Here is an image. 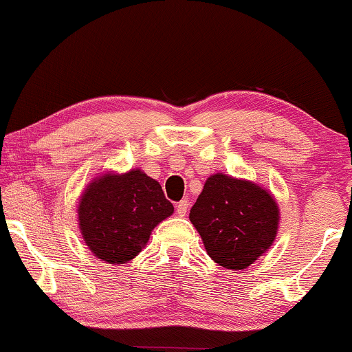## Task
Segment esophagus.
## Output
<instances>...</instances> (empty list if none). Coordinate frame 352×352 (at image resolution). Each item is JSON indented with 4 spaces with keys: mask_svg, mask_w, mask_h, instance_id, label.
<instances>
[{
    "mask_svg": "<svg viewBox=\"0 0 352 352\" xmlns=\"http://www.w3.org/2000/svg\"><path fill=\"white\" fill-rule=\"evenodd\" d=\"M187 211H188V201L182 200L179 205H177V214H179V217H185V214H187Z\"/></svg>",
    "mask_w": 352,
    "mask_h": 352,
    "instance_id": "34e87169",
    "label": "esophagus"
}]
</instances>
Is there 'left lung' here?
Instances as JSON below:
<instances>
[{"instance_id":"8db88e82","label":"left lung","mask_w":352,"mask_h":352,"mask_svg":"<svg viewBox=\"0 0 352 352\" xmlns=\"http://www.w3.org/2000/svg\"><path fill=\"white\" fill-rule=\"evenodd\" d=\"M206 252L224 269L243 270L272 245L278 230V206L254 182L214 173L205 182L190 210Z\"/></svg>"}]
</instances>
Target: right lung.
I'll list each match as a JSON object with an SVG mask.
<instances>
[{"instance_id": "1", "label": "right lung", "mask_w": 352, "mask_h": 352, "mask_svg": "<svg viewBox=\"0 0 352 352\" xmlns=\"http://www.w3.org/2000/svg\"><path fill=\"white\" fill-rule=\"evenodd\" d=\"M172 213L159 182L133 168L91 180L80 197L78 226L98 259L122 264L142 251L152 230Z\"/></svg>"}]
</instances>
